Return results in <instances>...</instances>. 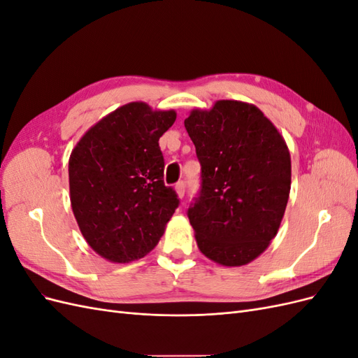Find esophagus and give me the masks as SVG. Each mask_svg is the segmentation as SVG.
<instances>
[{"label":"esophagus","mask_w":358,"mask_h":358,"mask_svg":"<svg viewBox=\"0 0 358 358\" xmlns=\"http://www.w3.org/2000/svg\"><path fill=\"white\" fill-rule=\"evenodd\" d=\"M175 189H176V192H178V196H179V199H182L183 196H185V189H187V185H185V182H183V180L178 182V183H176V187H175Z\"/></svg>","instance_id":"1"}]
</instances>
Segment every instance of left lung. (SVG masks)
I'll use <instances>...</instances> for the list:
<instances>
[{
    "mask_svg": "<svg viewBox=\"0 0 358 358\" xmlns=\"http://www.w3.org/2000/svg\"><path fill=\"white\" fill-rule=\"evenodd\" d=\"M201 166L188 218L200 251L236 267L251 263L278 234L291 188L284 137L254 104L220 100L185 119Z\"/></svg>",
    "mask_w": 358,
    "mask_h": 358,
    "instance_id": "left-lung-1",
    "label": "left lung"
}]
</instances>
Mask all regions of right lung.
<instances>
[{
	"mask_svg": "<svg viewBox=\"0 0 358 358\" xmlns=\"http://www.w3.org/2000/svg\"><path fill=\"white\" fill-rule=\"evenodd\" d=\"M175 110L134 101L91 127L69 159L70 201L82 236L112 263H129L152 251L179 206L164 185L159 137Z\"/></svg>",
	"mask_w": 358,
	"mask_h": 358,
	"instance_id": "obj_1",
	"label": "right lung"
}]
</instances>
